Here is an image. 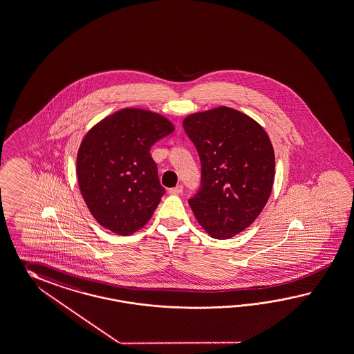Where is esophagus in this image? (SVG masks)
Returning <instances> with one entry per match:
<instances>
[{
    "label": "esophagus",
    "mask_w": 354,
    "mask_h": 354,
    "mask_svg": "<svg viewBox=\"0 0 354 354\" xmlns=\"http://www.w3.org/2000/svg\"><path fill=\"white\" fill-rule=\"evenodd\" d=\"M181 192H183V185H176V187L169 189L170 194H180Z\"/></svg>",
    "instance_id": "34e87169"
}]
</instances>
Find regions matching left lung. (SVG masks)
Instances as JSON below:
<instances>
[{
	"mask_svg": "<svg viewBox=\"0 0 354 354\" xmlns=\"http://www.w3.org/2000/svg\"><path fill=\"white\" fill-rule=\"evenodd\" d=\"M183 127L198 151L202 187L188 201L199 225L215 239L247 229L266 206L275 178L268 133L226 106L188 115Z\"/></svg>",
	"mask_w": 354,
	"mask_h": 354,
	"instance_id": "left-lung-1",
	"label": "left lung"
}]
</instances>
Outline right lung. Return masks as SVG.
Instances as JSON below:
<instances>
[{
	"mask_svg": "<svg viewBox=\"0 0 354 354\" xmlns=\"http://www.w3.org/2000/svg\"><path fill=\"white\" fill-rule=\"evenodd\" d=\"M174 129L160 113L127 107L88 130L77 156L79 189L104 229L128 236L151 220L165 189L149 149Z\"/></svg>",
	"mask_w": 354,
	"mask_h": 354,
	"instance_id": "add662e5",
	"label": "right lung"
}]
</instances>
